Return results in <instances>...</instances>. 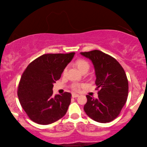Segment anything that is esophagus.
I'll list each match as a JSON object with an SVG mask.
<instances>
[{
    "instance_id": "1",
    "label": "esophagus",
    "mask_w": 147,
    "mask_h": 147,
    "mask_svg": "<svg viewBox=\"0 0 147 147\" xmlns=\"http://www.w3.org/2000/svg\"><path fill=\"white\" fill-rule=\"evenodd\" d=\"M71 96H72V98H76V97H78V96H79V95H78V94H76L73 93V94H71Z\"/></svg>"
}]
</instances>
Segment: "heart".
Instances as JSON below:
<instances>
[{"mask_svg":"<svg viewBox=\"0 0 147 147\" xmlns=\"http://www.w3.org/2000/svg\"><path fill=\"white\" fill-rule=\"evenodd\" d=\"M76 65L78 66V67L79 68V69L82 72L84 71H88L90 69V63L88 61H86V59H79L76 61ZM67 67H65L63 70V75H65L66 73H67ZM81 84L75 83L73 85L71 86L72 90H74V91H79L80 88H81Z\"/></svg>","mask_w":147,"mask_h":147,"instance_id":"1","label":"heart"}]
</instances>
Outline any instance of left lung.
<instances>
[{
  "mask_svg": "<svg viewBox=\"0 0 147 147\" xmlns=\"http://www.w3.org/2000/svg\"><path fill=\"white\" fill-rule=\"evenodd\" d=\"M80 53L94 64L96 90H98L97 99L86 96L84 111L96 122H111L118 117L127 100L128 82L125 71L115 58L99 50Z\"/></svg>",
  "mask_w": 147,
  "mask_h": 147,
  "instance_id": "obj_1",
  "label": "left lung"
}]
</instances>
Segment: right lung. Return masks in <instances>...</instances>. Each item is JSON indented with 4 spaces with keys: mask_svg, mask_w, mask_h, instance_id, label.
<instances>
[{
    "mask_svg": "<svg viewBox=\"0 0 147 147\" xmlns=\"http://www.w3.org/2000/svg\"><path fill=\"white\" fill-rule=\"evenodd\" d=\"M74 54V52L44 54L31 62L24 71L17 95L21 106L32 121L46 125L53 123L66 114L71 94L65 92L53 96V87Z\"/></svg>",
    "mask_w": 147,
    "mask_h": 147,
    "instance_id": "obj_1",
    "label": "right lung"
}]
</instances>
